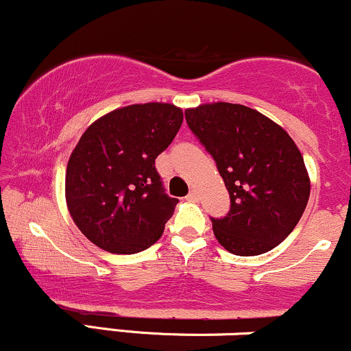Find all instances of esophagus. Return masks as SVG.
I'll use <instances>...</instances> for the list:
<instances>
[{
    "label": "esophagus",
    "mask_w": 351,
    "mask_h": 351,
    "mask_svg": "<svg viewBox=\"0 0 351 351\" xmlns=\"http://www.w3.org/2000/svg\"><path fill=\"white\" fill-rule=\"evenodd\" d=\"M198 198H199L198 191H196V189H191V191H189V195H188V199L189 201H196Z\"/></svg>",
    "instance_id": "1"
}]
</instances>
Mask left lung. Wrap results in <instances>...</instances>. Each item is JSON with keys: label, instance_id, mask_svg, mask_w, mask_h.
I'll list each match as a JSON object with an SVG mask.
<instances>
[{"label": "left lung", "instance_id": "1", "mask_svg": "<svg viewBox=\"0 0 351 351\" xmlns=\"http://www.w3.org/2000/svg\"><path fill=\"white\" fill-rule=\"evenodd\" d=\"M188 127L215 158L231 198L211 217L217 243L236 256L279 245L304 215L310 178L302 153L271 119L239 104H203L184 110Z\"/></svg>", "mask_w": 351, "mask_h": 351}]
</instances>
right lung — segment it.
I'll return each instance as SVG.
<instances>
[{
    "mask_svg": "<svg viewBox=\"0 0 351 351\" xmlns=\"http://www.w3.org/2000/svg\"><path fill=\"white\" fill-rule=\"evenodd\" d=\"M181 123L180 107L150 102L108 112L84 132L67 163L66 201L90 243L135 254L162 237L178 199L165 193L155 158Z\"/></svg>",
    "mask_w": 351,
    "mask_h": 351,
    "instance_id": "add662e5",
    "label": "right lung"
}]
</instances>
